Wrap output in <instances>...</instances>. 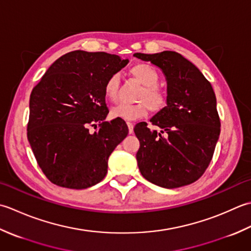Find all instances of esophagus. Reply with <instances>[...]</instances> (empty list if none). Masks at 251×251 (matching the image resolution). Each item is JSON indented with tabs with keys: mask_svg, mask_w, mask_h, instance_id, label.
<instances>
[{
	"mask_svg": "<svg viewBox=\"0 0 251 251\" xmlns=\"http://www.w3.org/2000/svg\"><path fill=\"white\" fill-rule=\"evenodd\" d=\"M126 125H127V127H129V133H130V134H132V133H133V127H134V125H133L131 121H126Z\"/></svg>",
	"mask_w": 251,
	"mask_h": 251,
	"instance_id": "esophagus-1",
	"label": "esophagus"
}]
</instances>
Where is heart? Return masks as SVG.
<instances>
[{"label":"heart","instance_id":"obj_1","mask_svg":"<svg viewBox=\"0 0 251 251\" xmlns=\"http://www.w3.org/2000/svg\"><path fill=\"white\" fill-rule=\"evenodd\" d=\"M130 75L143 85L139 95V103L120 104L110 110L112 118H121L125 120H136L145 117L148 111H159L167 103L165 91L158 86L159 74L155 67L146 63H139L130 68ZM119 76L110 75L104 85V94L110 101L118 100Z\"/></svg>","mask_w":251,"mask_h":251}]
</instances>
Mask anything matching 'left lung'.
Masks as SVG:
<instances>
[{"instance_id": "1", "label": "left lung", "mask_w": 251, "mask_h": 251, "mask_svg": "<svg viewBox=\"0 0 251 251\" xmlns=\"http://www.w3.org/2000/svg\"><path fill=\"white\" fill-rule=\"evenodd\" d=\"M159 67L167 80V106L151 119L160 131L140 122L137 166L147 181L165 188L188 185L210 163L220 135L217 100L210 82L195 65L172 50L135 53Z\"/></svg>"}]
</instances>
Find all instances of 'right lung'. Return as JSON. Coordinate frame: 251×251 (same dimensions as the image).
Returning a JSON list of instances; mask_svg holds the SVG:
<instances>
[{
  "mask_svg": "<svg viewBox=\"0 0 251 251\" xmlns=\"http://www.w3.org/2000/svg\"><path fill=\"white\" fill-rule=\"evenodd\" d=\"M127 63L118 55L74 50L55 60L33 88L28 141L56 185L83 190L106 176L108 158L129 129L121 118L105 121L104 85ZM97 124L99 130L90 133L88 126Z\"/></svg>",
  "mask_w": 251,
  "mask_h": 251,
  "instance_id": "add662e5",
  "label": "right lung"
}]
</instances>
